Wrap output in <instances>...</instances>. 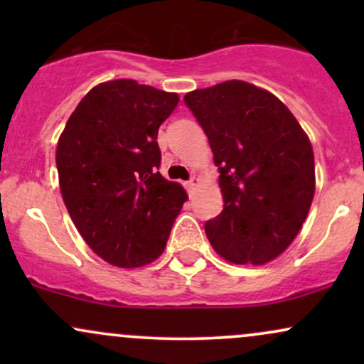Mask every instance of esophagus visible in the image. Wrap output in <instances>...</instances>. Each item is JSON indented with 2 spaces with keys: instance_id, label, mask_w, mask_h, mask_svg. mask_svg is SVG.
Masks as SVG:
<instances>
[{
  "instance_id": "obj_1",
  "label": "esophagus",
  "mask_w": 364,
  "mask_h": 364,
  "mask_svg": "<svg viewBox=\"0 0 364 364\" xmlns=\"http://www.w3.org/2000/svg\"><path fill=\"white\" fill-rule=\"evenodd\" d=\"M198 183H200V179L196 178V176H193V178H190V181L186 183V188H188V191H193L196 186H198Z\"/></svg>"
}]
</instances>
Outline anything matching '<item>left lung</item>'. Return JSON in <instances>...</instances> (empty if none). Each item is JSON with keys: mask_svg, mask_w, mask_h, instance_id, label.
I'll use <instances>...</instances> for the list:
<instances>
[{"mask_svg": "<svg viewBox=\"0 0 364 364\" xmlns=\"http://www.w3.org/2000/svg\"><path fill=\"white\" fill-rule=\"evenodd\" d=\"M185 104L210 144L224 208L205 223L231 263L274 260L292 243L315 195L310 139L270 92L241 80L188 92Z\"/></svg>", "mask_w": 364, "mask_h": 364, "instance_id": "obj_1", "label": "left lung"}]
</instances>
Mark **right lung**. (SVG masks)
Returning <instances> with one entry per match:
<instances>
[{
  "mask_svg": "<svg viewBox=\"0 0 364 364\" xmlns=\"http://www.w3.org/2000/svg\"><path fill=\"white\" fill-rule=\"evenodd\" d=\"M174 92L121 78L95 85L63 129L60 188L85 243L123 269L161 257L188 195L159 173V127L178 106Z\"/></svg>",
  "mask_w": 364,
  "mask_h": 364,
  "instance_id": "obj_1",
  "label": "right lung"
}]
</instances>
